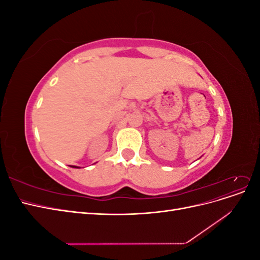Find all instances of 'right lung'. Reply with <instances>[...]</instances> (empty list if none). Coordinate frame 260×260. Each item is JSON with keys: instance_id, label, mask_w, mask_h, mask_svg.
Returning <instances> with one entry per match:
<instances>
[{"instance_id": "right-lung-1", "label": "right lung", "mask_w": 260, "mask_h": 260, "mask_svg": "<svg viewBox=\"0 0 260 260\" xmlns=\"http://www.w3.org/2000/svg\"><path fill=\"white\" fill-rule=\"evenodd\" d=\"M73 168H79V167H76V166H73Z\"/></svg>"}]
</instances>
